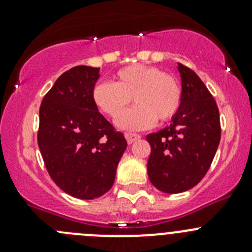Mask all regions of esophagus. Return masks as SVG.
Instances as JSON below:
<instances>
[{
    "mask_svg": "<svg viewBox=\"0 0 252 252\" xmlns=\"http://www.w3.org/2000/svg\"><path fill=\"white\" fill-rule=\"evenodd\" d=\"M125 137H126V140H127L128 144H132V142L137 141V140L141 139V136H140L139 133H132V132H126L125 133Z\"/></svg>",
    "mask_w": 252,
    "mask_h": 252,
    "instance_id": "1",
    "label": "esophagus"
}]
</instances>
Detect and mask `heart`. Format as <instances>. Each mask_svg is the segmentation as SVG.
I'll return each instance as SVG.
<instances>
[{"instance_id":"obj_1","label":"heart","mask_w":252,"mask_h":252,"mask_svg":"<svg viewBox=\"0 0 252 252\" xmlns=\"http://www.w3.org/2000/svg\"><path fill=\"white\" fill-rule=\"evenodd\" d=\"M93 103L104 115L117 119L131 103H136L117 120L125 130H145L157 119L171 120L182 104V88L173 75L157 66L132 64L120 69L115 82H99L92 91Z\"/></svg>"}]
</instances>
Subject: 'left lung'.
I'll use <instances>...</instances> for the list:
<instances>
[{
  "label": "left lung",
  "mask_w": 252,
  "mask_h": 252,
  "mask_svg": "<svg viewBox=\"0 0 252 252\" xmlns=\"http://www.w3.org/2000/svg\"><path fill=\"white\" fill-rule=\"evenodd\" d=\"M182 104L171 124L149 133V179L155 188L175 194L197 186L212 164L221 140L220 112L215 98L192 69L178 64Z\"/></svg>",
  "instance_id": "8db88e82"
}]
</instances>
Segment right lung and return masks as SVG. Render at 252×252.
<instances>
[{"label":"right lung","mask_w":252,"mask_h":252,"mask_svg":"<svg viewBox=\"0 0 252 252\" xmlns=\"http://www.w3.org/2000/svg\"><path fill=\"white\" fill-rule=\"evenodd\" d=\"M99 68L78 65L60 75L43 98L37 144L46 170L62 190L94 199L112 188L116 169L127 148L93 103Z\"/></svg>","instance_id":"1"}]
</instances>
